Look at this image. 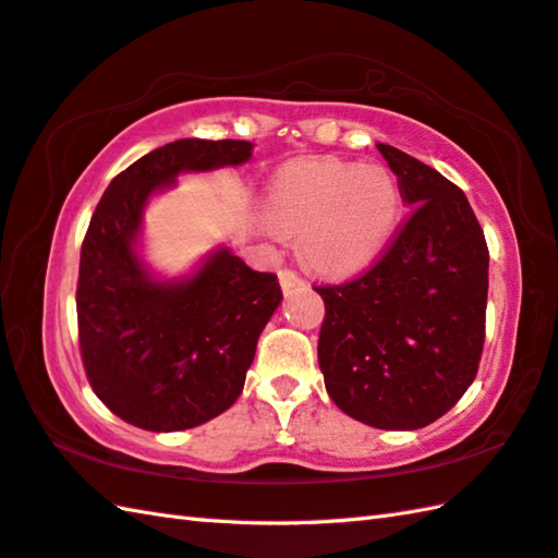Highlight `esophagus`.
I'll use <instances>...</instances> for the list:
<instances>
[{
	"label": "esophagus",
	"instance_id": "esophagus-1",
	"mask_svg": "<svg viewBox=\"0 0 558 558\" xmlns=\"http://www.w3.org/2000/svg\"><path fill=\"white\" fill-rule=\"evenodd\" d=\"M279 283H281L283 293H291L293 289L305 287V281L301 279V275H295L293 269H281V271H279Z\"/></svg>",
	"mask_w": 558,
	"mask_h": 558
}]
</instances>
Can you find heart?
<instances>
[{
    "label": "heart",
    "instance_id": "obj_1",
    "mask_svg": "<svg viewBox=\"0 0 558 558\" xmlns=\"http://www.w3.org/2000/svg\"><path fill=\"white\" fill-rule=\"evenodd\" d=\"M400 185L388 168L339 158H303L283 168L267 192V219L299 235L303 263L349 275L388 245L400 221Z\"/></svg>",
    "mask_w": 558,
    "mask_h": 558
}]
</instances>
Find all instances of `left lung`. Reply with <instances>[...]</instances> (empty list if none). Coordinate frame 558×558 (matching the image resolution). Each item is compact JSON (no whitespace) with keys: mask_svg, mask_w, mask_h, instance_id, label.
<instances>
[{"mask_svg":"<svg viewBox=\"0 0 558 558\" xmlns=\"http://www.w3.org/2000/svg\"><path fill=\"white\" fill-rule=\"evenodd\" d=\"M375 146L414 209L368 271L315 287L325 301L317 361L344 414L414 430L458 404L480 368L488 247L458 185L395 146Z\"/></svg>","mask_w":558,"mask_h":558,"instance_id":"obj_1","label":"left lung"}]
</instances>
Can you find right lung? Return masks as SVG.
<instances>
[{
	"label": "right lung",
	"mask_w": 558,
	"mask_h": 558,
	"mask_svg": "<svg viewBox=\"0 0 558 558\" xmlns=\"http://www.w3.org/2000/svg\"><path fill=\"white\" fill-rule=\"evenodd\" d=\"M253 142L178 140L112 178L90 216L76 283L78 347L98 400L136 428H195L243 392L257 339L281 303L277 275L216 247L187 277L140 257L144 209L180 173L241 166Z\"/></svg>",
	"instance_id": "obj_1"
}]
</instances>
